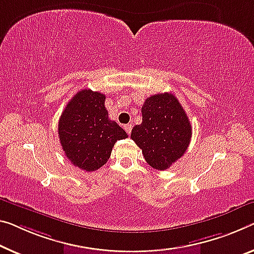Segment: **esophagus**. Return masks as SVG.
<instances>
[{"instance_id": "1", "label": "esophagus", "mask_w": 254, "mask_h": 254, "mask_svg": "<svg viewBox=\"0 0 254 254\" xmlns=\"http://www.w3.org/2000/svg\"><path fill=\"white\" fill-rule=\"evenodd\" d=\"M124 128H125V130H126L127 134H128V135H130V132H131V125H130V124L125 125Z\"/></svg>"}]
</instances>
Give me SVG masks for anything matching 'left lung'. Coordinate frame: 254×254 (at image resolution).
<instances>
[{
	"instance_id": "obj_1",
	"label": "left lung",
	"mask_w": 254,
	"mask_h": 254,
	"mask_svg": "<svg viewBox=\"0 0 254 254\" xmlns=\"http://www.w3.org/2000/svg\"><path fill=\"white\" fill-rule=\"evenodd\" d=\"M142 124L132 128L130 137L142 149L152 168L166 170L189 147L192 137L189 117L171 93L147 97L142 107Z\"/></svg>"
}]
</instances>
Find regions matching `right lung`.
<instances>
[{"label":"right lung","mask_w":254,"mask_h":254,"mask_svg":"<svg viewBox=\"0 0 254 254\" xmlns=\"http://www.w3.org/2000/svg\"><path fill=\"white\" fill-rule=\"evenodd\" d=\"M105 95L83 89L69 101L59 119V138L73 166L94 171L107 163L117 140L128 135L104 107Z\"/></svg>","instance_id":"obj_1"}]
</instances>
